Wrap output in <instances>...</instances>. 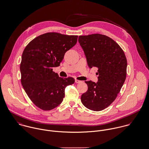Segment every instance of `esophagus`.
Masks as SVG:
<instances>
[{"label": "esophagus", "mask_w": 149, "mask_h": 149, "mask_svg": "<svg viewBox=\"0 0 149 149\" xmlns=\"http://www.w3.org/2000/svg\"><path fill=\"white\" fill-rule=\"evenodd\" d=\"M81 81H80V80H77V79H75V82L76 83H79V82H80Z\"/></svg>", "instance_id": "1"}]
</instances>
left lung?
<instances>
[{
  "instance_id": "1",
  "label": "left lung",
  "mask_w": 149,
  "mask_h": 149,
  "mask_svg": "<svg viewBox=\"0 0 149 149\" xmlns=\"http://www.w3.org/2000/svg\"><path fill=\"white\" fill-rule=\"evenodd\" d=\"M79 41L89 68H98V82L85 81L88 91L81 97L82 104L101 111L116 100L126 77L127 60L121 47L108 36L95 33L79 36Z\"/></svg>"
}]
</instances>
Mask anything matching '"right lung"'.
<instances>
[{"label":"right lung","instance_id":"add662e5","mask_svg":"<svg viewBox=\"0 0 149 149\" xmlns=\"http://www.w3.org/2000/svg\"><path fill=\"white\" fill-rule=\"evenodd\" d=\"M77 38V35L48 32L35 38L24 48L20 65L21 82L39 108L51 110L58 106L65 96V88L74 84L73 77H60L53 68L60 66Z\"/></svg>","mask_w":149,"mask_h":149}]
</instances>
